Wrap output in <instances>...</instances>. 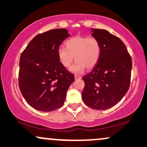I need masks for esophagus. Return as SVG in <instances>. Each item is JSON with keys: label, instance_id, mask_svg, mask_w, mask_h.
Returning a JSON list of instances; mask_svg holds the SVG:
<instances>
[{"label": "esophagus", "instance_id": "obj_1", "mask_svg": "<svg viewBox=\"0 0 147 147\" xmlns=\"http://www.w3.org/2000/svg\"><path fill=\"white\" fill-rule=\"evenodd\" d=\"M75 80H78V79H82V77H80V76H79V75H75Z\"/></svg>", "mask_w": 147, "mask_h": 147}]
</instances>
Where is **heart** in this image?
Segmentation results:
<instances>
[{"instance_id":"obj_1","label":"heart","mask_w":147,"mask_h":147,"mask_svg":"<svg viewBox=\"0 0 147 147\" xmlns=\"http://www.w3.org/2000/svg\"><path fill=\"white\" fill-rule=\"evenodd\" d=\"M65 49L59 48L57 51L59 60L65 68H70L75 74L82 73L85 68L91 69L98 62L101 54V45L95 37L76 36L65 43Z\"/></svg>"}]
</instances>
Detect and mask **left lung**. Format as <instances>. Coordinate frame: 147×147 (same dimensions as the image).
Wrapping results in <instances>:
<instances>
[{
    "label": "left lung",
    "mask_w": 147,
    "mask_h": 147,
    "mask_svg": "<svg viewBox=\"0 0 147 147\" xmlns=\"http://www.w3.org/2000/svg\"><path fill=\"white\" fill-rule=\"evenodd\" d=\"M91 32L100 43L101 54L92 71L82 77V99L92 109L106 110L120 102L129 90L132 59L120 38L106 30Z\"/></svg>",
    "instance_id": "obj_1"
}]
</instances>
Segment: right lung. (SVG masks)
<instances>
[{
	"mask_svg": "<svg viewBox=\"0 0 147 147\" xmlns=\"http://www.w3.org/2000/svg\"><path fill=\"white\" fill-rule=\"evenodd\" d=\"M63 28L36 35L22 52L18 85L27 103L34 109L50 112L60 108L75 76L59 60L61 43L70 36Z\"/></svg>",
	"mask_w": 147,
	"mask_h": 147,
	"instance_id": "add662e5",
	"label": "right lung"
}]
</instances>
